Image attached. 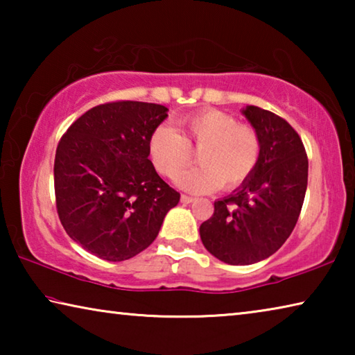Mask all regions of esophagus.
Returning <instances> with one entry per match:
<instances>
[{
    "label": "esophagus",
    "instance_id": "obj_1",
    "mask_svg": "<svg viewBox=\"0 0 355 355\" xmlns=\"http://www.w3.org/2000/svg\"><path fill=\"white\" fill-rule=\"evenodd\" d=\"M182 202L183 203H191V202H194V197H191V196H182Z\"/></svg>",
    "mask_w": 355,
    "mask_h": 355
}]
</instances>
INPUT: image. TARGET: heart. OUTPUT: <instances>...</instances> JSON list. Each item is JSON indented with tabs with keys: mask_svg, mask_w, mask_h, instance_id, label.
Here are the masks:
<instances>
[{
	"mask_svg": "<svg viewBox=\"0 0 355 355\" xmlns=\"http://www.w3.org/2000/svg\"><path fill=\"white\" fill-rule=\"evenodd\" d=\"M200 150V166L179 173L191 157L190 148ZM260 137L232 114L202 110L182 120V135L171 125H159L148 139V155L155 169L166 177L178 171L175 183L189 192L216 188L235 189L255 171L260 158Z\"/></svg>",
	"mask_w": 355,
	"mask_h": 355,
	"instance_id": "heart-1",
	"label": "heart"
}]
</instances>
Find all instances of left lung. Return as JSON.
Masks as SVG:
<instances>
[{
    "instance_id": "1",
    "label": "left lung",
    "mask_w": 355,
    "mask_h": 355,
    "mask_svg": "<svg viewBox=\"0 0 355 355\" xmlns=\"http://www.w3.org/2000/svg\"><path fill=\"white\" fill-rule=\"evenodd\" d=\"M243 116L260 137L255 171L230 196L214 202L200 225L205 249L227 264H254L275 254L291 235L307 191L309 159L290 123L258 106Z\"/></svg>"
}]
</instances>
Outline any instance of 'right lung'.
<instances>
[{"label": "right lung", "mask_w": 355, "mask_h": 355, "mask_svg": "<svg viewBox=\"0 0 355 355\" xmlns=\"http://www.w3.org/2000/svg\"><path fill=\"white\" fill-rule=\"evenodd\" d=\"M167 111L144 101L100 105L76 119L59 141V219L75 243L98 258L123 261L147 249L180 202L148 159V139Z\"/></svg>", "instance_id": "right-lung-1"}]
</instances>
